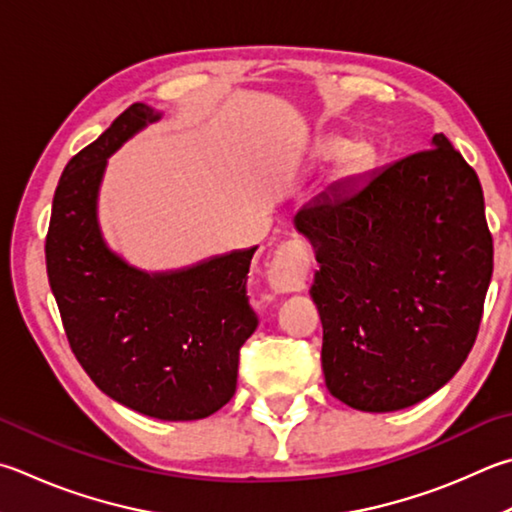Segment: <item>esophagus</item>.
Returning <instances> with one entry per match:
<instances>
[{
  "label": "esophagus",
  "instance_id": "esophagus-1",
  "mask_svg": "<svg viewBox=\"0 0 512 512\" xmlns=\"http://www.w3.org/2000/svg\"><path fill=\"white\" fill-rule=\"evenodd\" d=\"M311 257L304 241L291 239L275 250L273 262L268 266V284L275 293L302 291L309 277Z\"/></svg>",
  "mask_w": 512,
  "mask_h": 512
}]
</instances>
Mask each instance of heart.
<instances>
[{
	"mask_svg": "<svg viewBox=\"0 0 512 512\" xmlns=\"http://www.w3.org/2000/svg\"><path fill=\"white\" fill-rule=\"evenodd\" d=\"M349 150H351V143L345 141V138L327 136L315 145V156H318L320 161H338L345 154H349Z\"/></svg>",
	"mask_w": 512,
	"mask_h": 512,
	"instance_id": "1",
	"label": "heart"
}]
</instances>
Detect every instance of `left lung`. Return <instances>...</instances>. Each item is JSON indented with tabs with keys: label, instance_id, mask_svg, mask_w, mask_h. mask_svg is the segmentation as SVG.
I'll use <instances>...</instances> for the list:
<instances>
[{
	"label": "left lung",
	"instance_id": "1",
	"mask_svg": "<svg viewBox=\"0 0 512 512\" xmlns=\"http://www.w3.org/2000/svg\"><path fill=\"white\" fill-rule=\"evenodd\" d=\"M293 224L320 264L311 297L338 401L405 410L457 374L477 340L492 235L479 176L448 138L331 185Z\"/></svg>",
	"mask_w": 512,
	"mask_h": 512
}]
</instances>
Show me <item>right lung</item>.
I'll list each match as a JSON object with an SVG mask.
<instances>
[{"mask_svg": "<svg viewBox=\"0 0 512 512\" xmlns=\"http://www.w3.org/2000/svg\"><path fill=\"white\" fill-rule=\"evenodd\" d=\"M159 118L134 102L64 167L46 273L71 351L100 392L161 421H197L235 396L239 349L259 322L246 295L257 246L165 273L107 246L98 224L107 159Z\"/></svg>", "mask_w": 512, "mask_h": 512, "instance_id": "right-lung-1", "label": "right lung"}]
</instances>
